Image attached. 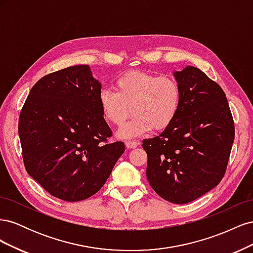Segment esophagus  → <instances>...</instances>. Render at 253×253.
Listing matches in <instances>:
<instances>
[{"label":"esophagus","mask_w":253,"mask_h":253,"mask_svg":"<svg viewBox=\"0 0 253 253\" xmlns=\"http://www.w3.org/2000/svg\"><path fill=\"white\" fill-rule=\"evenodd\" d=\"M138 144H139V142L133 141V140H127V141H126V148H128V149H134V148H136Z\"/></svg>","instance_id":"esophagus-1"}]
</instances>
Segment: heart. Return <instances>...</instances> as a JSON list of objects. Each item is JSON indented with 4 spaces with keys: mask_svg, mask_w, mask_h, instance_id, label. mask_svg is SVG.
Returning a JSON list of instances; mask_svg holds the SVG:
<instances>
[{
    "mask_svg": "<svg viewBox=\"0 0 253 253\" xmlns=\"http://www.w3.org/2000/svg\"><path fill=\"white\" fill-rule=\"evenodd\" d=\"M115 91L103 89L99 94V105L103 117L116 126L120 138H132L169 126L179 111L181 90L171 76H157L149 72L134 71L122 75L115 82Z\"/></svg>",
    "mask_w": 253,
    "mask_h": 253,
    "instance_id": "heart-1",
    "label": "heart"
}]
</instances>
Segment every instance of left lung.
<instances>
[{"instance_id":"left-lung-1","label":"left lung","mask_w":253,"mask_h":253,"mask_svg":"<svg viewBox=\"0 0 253 253\" xmlns=\"http://www.w3.org/2000/svg\"><path fill=\"white\" fill-rule=\"evenodd\" d=\"M181 90L177 116L153 138L144 139L147 178L173 204H188L224 177L234 141V122L224 90L194 66L173 73Z\"/></svg>"}]
</instances>
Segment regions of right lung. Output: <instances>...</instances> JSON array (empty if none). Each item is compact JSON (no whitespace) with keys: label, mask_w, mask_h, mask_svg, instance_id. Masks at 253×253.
<instances>
[{"label":"right lung","mask_w":253,"mask_h":253,"mask_svg":"<svg viewBox=\"0 0 253 253\" xmlns=\"http://www.w3.org/2000/svg\"><path fill=\"white\" fill-rule=\"evenodd\" d=\"M101 83L88 65L44 76L30 89L19 118L23 162L49 194L80 202L96 194L125 152L108 143L112 131L99 105Z\"/></svg>","instance_id":"add662e5"}]
</instances>
